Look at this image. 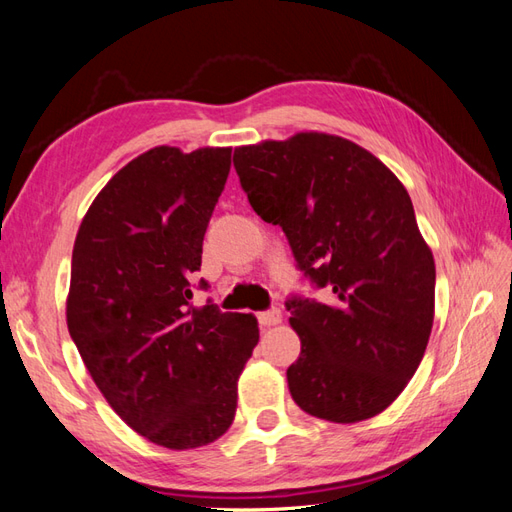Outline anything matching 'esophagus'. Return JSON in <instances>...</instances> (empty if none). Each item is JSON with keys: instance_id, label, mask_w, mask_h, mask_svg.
Listing matches in <instances>:
<instances>
[{"instance_id": "esophagus-1", "label": "esophagus", "mask_w": 512, "mask_h": 512, "mask_svg": "<svg viewBox=\"0 0 512 512\" xmlns=\"http://www.w3.org/2000/svg\"><path fill=\"white\" fill-rule=\"evenodd\" d=\"M259 323L264 325V328H270V325H279L281 323V310L279 308H270V310H264L257 314Z\"/></svg>"}]
</instances>
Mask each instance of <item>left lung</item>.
<instances>
[{
  "instance_id": "left-lung-1",
  "label": "left lung",
  "mask_w": 512,
  "mask_h": 512,
  "mask_svg": "<svg viewBox=\"0 0 512 512\" xmlns=\"http://www.w3.org/2000/svg\"><path fill=\"white\" fill-rule=\"evenodd\" d=\"M233 165L253 211L330 290L328 303L286 301L301 339L292 400L330 422L378 416L416 374L436 308V262L407 189L367 149L321 132L237 147Z\"/></svg>"
}]
</instances>
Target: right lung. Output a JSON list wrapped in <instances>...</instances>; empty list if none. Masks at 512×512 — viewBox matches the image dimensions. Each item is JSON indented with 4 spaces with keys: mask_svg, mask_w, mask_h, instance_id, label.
<instances>
[{
    "mask_svg": "<svg viewBox=\"0 0 512 512\" xmlns=\"http://www.w3.org/2000/svg\"><path fill=\"white\" fill-rule=\"evenodd\" d=\"M228 171L231 147L149 149L105 184L74 239L65 317L76 350L118 416L176 451L231 427L259 341L253 314L191 303Z\"/></svg>",
    "mask_w": 512,
    "mask_h": 512,
    "instance_id": "add662e5",
    "label": "right lung"
}]
</instances>
